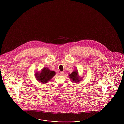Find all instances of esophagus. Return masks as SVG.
<instances>
[{
    "mask_svg": "<svg viewBox=\"0 0 124 124\" xmlns=\"http://www.w3.org/2000/svg\"><path fill=\"white\" fill-rule=\"evenodd\" d=\"M64 72H63V71H62V72H60V74L61 75H64Z\"/></svg>",
    "mask_w": 124,
    "mask_h": 124,
    "instance_id": "1",
    "label": "esophagus"
}]
</instances>
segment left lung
<instances>
[{"mask_svg":"<svg viewBox=\"0 0 124 124\" xmlns=\"http://www.w3.org/2000/svg\"><path fill=\"white\" fill-rule=\"evenodd\" d=\"M69 76L73 82L78 83L81 80V78L78 76V72L76 70L72 72L71 74H69Z\"/></svg>","mask_w":124,"mask_h":124,"instance_id":"obj_1","label":"left lung"}]
</instances>
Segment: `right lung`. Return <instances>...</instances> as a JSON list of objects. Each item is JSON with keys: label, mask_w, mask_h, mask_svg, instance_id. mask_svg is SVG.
<instances>
[{"label": "right lung", "mask_w": 124, "mask_h": 124, "mask_svg": "<svg viewBox=\"0 0 124 124\" xmlns=\"http://www.w3.org/2000/svg\"><path fill=\"white\" fill-rule=\"evenodd\" d=\"M55 75V72L54 71L50 70L47 67H44L40 72L35 73V77L39 82H41L42 84H45L50 81Z\"/></svg>", "instance_id": "add662e5"}]
</instances>
